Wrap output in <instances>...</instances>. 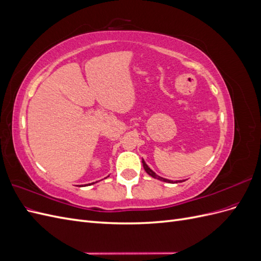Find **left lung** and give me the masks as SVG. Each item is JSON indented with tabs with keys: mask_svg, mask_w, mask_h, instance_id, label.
<instances>
[{
	"mask_svg": "<svg viewBox=\"0 0 261 261\" xmlns=\"http://www.w3.org/2000/svg\"><path fill=\"white\" fill-rule=\"evenodd\" d=\"M141 162H143V165H144V169H145V171L148 173V174H149L150 176H152L153 178L160 179V180H162V181H165V183H171V184H175V183H178V181L180 183V181H183V180H171V179L163 178V177H161V176H159V175H156L155 173L148 167L147 163L145 162V160H144V159H143V161H141Z\"/></svg>",
	"mask_w": 261,
	"mask_h": 261,
	"instance_id": "1",
	"label": "left lung"
}]
</instances>
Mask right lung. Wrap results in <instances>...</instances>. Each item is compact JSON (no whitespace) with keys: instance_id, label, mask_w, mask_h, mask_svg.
<instances>
[{"instance_id":"1","label":"right lung","mask_w":261,"mask_h":261,"mask_svg":"<svg viewBox=\"0 0 261 261\" xmlns=\"http://www.w3.org/2000/svg\"><path fill=\"white\" fill-rule=\"evenodd\" d=\"M91 184H94V183H91ZM91 184H86V185H84V186H87V185H91Z\"/></svg>"}]
</instances>
